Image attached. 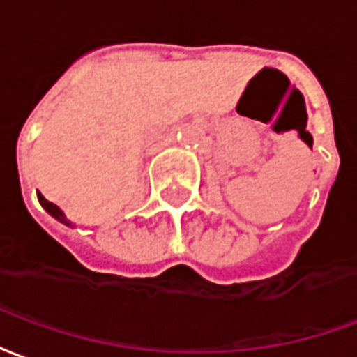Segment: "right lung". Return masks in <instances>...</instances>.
I'll use <instances>...</instances> for the list:
<instances>
[{"instance_id":"right-lung-1","label":"right lung","mask_w":357,"mask_h":357,"mask_svg":"<svg viewBox=\"0 0 357 357\" xmlns=\"http://www.w3.org/2000/svg\"><path fill=\"white\" fill-rule=\"evenodd\" d=\"M38 197H40L41 207H43V209H45L47 213H49V215H53V217L56 218V220H61V222H64V225H70L68 220H66V217H64V213H62V211L59 209L56 205L51 204V202H49V199H45V197L41 196V194H38Z\"/></svg>"}]
</instances>
